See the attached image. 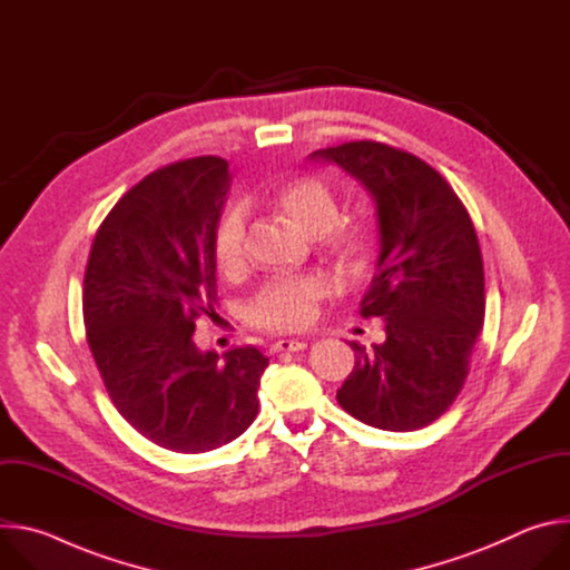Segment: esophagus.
Returning a JSON list of instances; mask_svg holds the SVG:
<instances>
[{"label": "esophagus", "mask_w": 570, "mask_h": 570, "mask_svg": "<svg viewBox=\"0 0 570 570\" xmlns=\"http://www.w3.org/2000/svg\"><path fill=\"white\" fill-rule=\"evenodd\" d=\"M306 347L304 341H297V338H282L273 345V352H302Z\"/></svg>", "instance_id": "34e87169"}]
</instances>
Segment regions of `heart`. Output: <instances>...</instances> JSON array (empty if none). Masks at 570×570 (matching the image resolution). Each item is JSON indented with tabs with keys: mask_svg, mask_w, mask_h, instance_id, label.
<instances>
[{
	"mask_svg": "<svg viewBox=\"0 0 570 570\" xmlns=\"http://www.w3.org/2000/svg\"><path fill=\"white\" fill-rule=\"evenodd\" d=\"M279 207L288 218L311 234H324L330 228L332 248L345 259L356 262L365 255L370 232L363 225H338L341 203L334 189L313 176L286 183L277 191ZM243 212L238 207L227 209L214 227L212 255L220 271L229 273L238 268L243 259ZM324 284L317 277H279L268 282L250 302L248 317L264 330L293 332L311 322L315 302L322 295Z\"/></svg>",
	"mask_w": 570,
	"mask_h": 570,
	"instance_id": "obj_1",
	"label": "heart"
}]
</instances>
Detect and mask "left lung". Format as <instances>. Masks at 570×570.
Returning <instances> with one entry per match:
<instances>
[{
  "mask_svg": "<svg viewBox=\"0 0 570 570\" xmlns=\"http://www.w3.org/2000/svg\"><path fill=\"white\" fill-rule=\"evenodd\" d=\"M350 174L376 209L379 259L363 317L385 320V341L356 363L336 399L381 431H417L449 411L469 374L484 320V273L473 223L424 159L381 141L311 153Z\"/></svg>",
  "mask_w": 570,
  "mask_h": 570,
  "instance_id": "1",
  "label": "left lung"
}]
</instances>
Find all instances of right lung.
<instances>
[{"mask_svg":"<svg viewBox=\"0 0 570 570\" xmlns=\"http://www.w3.org/2000/svg\"><path fill=\"white\" fill-rule=\"evenodd\" d=\"M223 157L176 161L135 185L101 223L83 282L88 345L121 417L176 453L218 449L255 422L268 358L191 341L214 315V227L229 191Z\"/></svg>","mask_w":570,"mask_h":570,"instance_id":"1","label":"right lung"}]
</instances>
